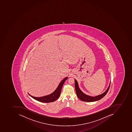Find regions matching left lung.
Wrapping results in <instances>:
<instances>
[{
  "label": "left lung",
  "mask_w": 132,
  "mask_h": 132,
  "mask_svg": "<svg viewBox=\"0 0 132 132\" xmlns=\"http://www.w3.org/2000/svg\"><path fill=\"white\" fill-rule=\"evenodd\" d=\"M110 84H111V82L109 84L108 89L104 93H102V94L100 95L95 96V97H91V96L85 94V93H83L80 90L79 87H78V82L76 81V80H75V89H76V95H77L78 97L79 98V99L82 101L87 102H94V101H97V100H100L102 98H103L104 96L106 94V93L109 91V89L110 88Z\"/></svg>",
  "instance_id": "8db88e82"
}]
</instances>
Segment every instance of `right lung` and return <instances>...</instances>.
<instances>
[{"label":"right lung","instance_id":"right-lung-1","mask_svg":"<svg viewBox=\"0 0 132 132\" xmlns=\"http://www.w3.org/2000/svg\"><path fill=\"white\" fill-rule=\"evenodd\" d=\"M68 77L64 78L60 83V84L58 86L57 89H56L55 91L54 92L52 93L51 94L43 96V97H35L32 96V95L29 94V93H28V94L31 96V97L34 98V99L37 100V101L40 102H45V103L53 102L54 101L56 100L60 96V94H61L62 88L63 87L64 82L67 79H68Z\"/></svg>","mask_w":132,"mask_h":132}]
</instances>
